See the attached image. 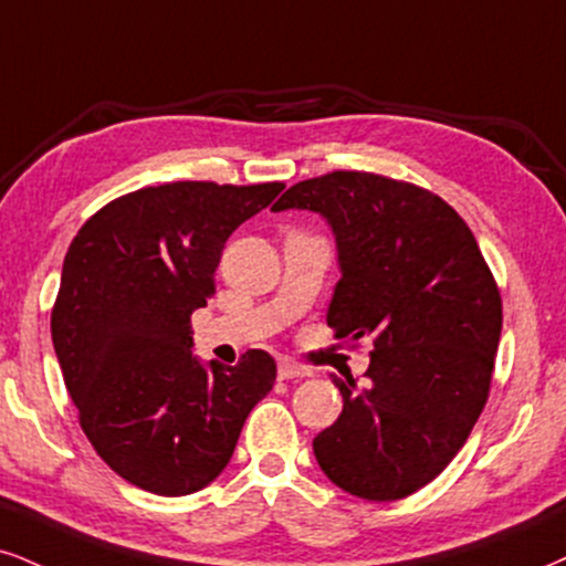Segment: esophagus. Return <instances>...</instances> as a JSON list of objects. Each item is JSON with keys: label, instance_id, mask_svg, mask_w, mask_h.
<instances>
[{"label": "esophagus", "instance_id": "obj_1", "mask_svg": "<svg viewBox=\"0 0 566 566\" xmlns=\"http://www.w3.org/2000/svg\"><path fill=\"white\" fill-rule=\"evenodd\" d=\"M312 369L298 365L294 359H281L277 361V378L281 380H296V378H310Z\"/></svg>", "mask_w": 566, "mask_h": 566}]
</instances>
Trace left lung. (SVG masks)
<instances>
[{
    "label": "left lung",
    "mask_w": 566,
    "mask_h": 566,
    "mask_svg": "<svg viewBox=\"0 0 566 566\" xmlns=\"http://www.w3.org/2000/svg\"><path fill=\"white\" fill-rule=\"evenodd\" d=\"M310 209L336 235L338 338H373L367 382L333 375L344 411L312 443L340 491L396 501L462 449L488 401L501 296L475 235L441 197L373 172L302 180L272 212Z\"/></svg>",
    "instance_id": "1"
}]
</instances>
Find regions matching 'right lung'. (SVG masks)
Wrapping results in <instances>:
<instances>
[{"mask_svg": "<svg viewBox=\"0 0 566 566\" xmlns=\"http://www.w3.org/2000/svg\"><path fill=\"white\" fill-rule=\"evenodd\" d=\"M283 184L178 180L109 201L70 243L52 344L96 453L128 483L188 496L226 470L275 359L251 348L235 367L191 352V315L214 294L235 228Z\"/></svg>", "mask_w": 566, "mask_h": 566, "instance_id": "right-lung-1", "label": "right lung"}]
</instances>
